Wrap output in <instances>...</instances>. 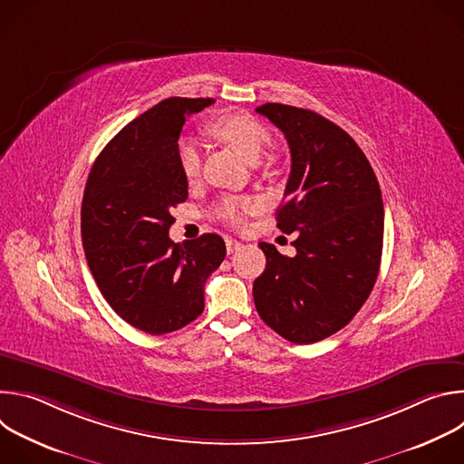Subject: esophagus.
<instances>
[{
  "mask_svg": "<svg viewBox=\"0 0 464 464\" xmlns=\"http://www.w3.org/2000/svg\"><path fill=\"white\" fill-rule=\"evenodd\" d=\"M242 247V244L238 242V240H235V238H226V249H227V253H235V251H238Z\"/></svg>",
  "mask_w": 464,
  "mask_h": 464,
  "instance_id": "esophagus-1",
  "label": "esophagus"
}]
</instances>
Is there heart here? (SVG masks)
<instances>
[{"mask_svg": "<svg viewBox=\"0 0 464 464\" xmlns=\"http://www.w3.org/2000/svg\"><path fill=\"white\" fill-rule=\"evenodd\" d=\"M211 131L231 145L235 150H238L249 163H256L264 154H266L268 147L272 145V134L270 130L264 126L258 119L247 115V113H227L220 117L217 122H213ZM178 161L181 174L187 181H196L202 172V149L196 140H181L178 145ZM256 200L249 196H231L224 198V200L215 208V217L224 220L231 226H240L244 220V215L256 209Z\"/></svg>", "mask_w": 464, "mask_h": 464, "instance_id": "heart-1", "label": "heart"}]
</instances>
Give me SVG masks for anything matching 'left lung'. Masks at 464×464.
Returning <instances> with one entry per match:
<instances>
[{"label": "left lung", "instance_id": "obj_1", "mask_svg": "<svg viewBox=\"0 0 464 464\" xmlns=\"http://www.w3.org/2000/svg\"><path fill=\"white\" fill-rule=\"evenodd\" d=\"M256 111L290 147L277 227L297 238L295 256L258 244L266 270L253 283L255 306L279 336L308 345L336 334L372 292L383 246L382 192L362 149L333 121L279 102Z\"/></svg>", "mask_w": 464, "mask_h": 464}]
</instances>
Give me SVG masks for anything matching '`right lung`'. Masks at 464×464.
Masks as SVG:
<instances>
[{
  "instance_id": "add662e5",
  "label": "right lung",
  "mask_w": 464,
  "mask_h": 464,
  "mask_svg": "<svg viewBox=\"0 0 464 464\" xmlns=\"http://www.w3.org/2000/svg\"><path fill=\"white\" fill-rule=\"evenodd\" d=\"M213 102L161 101L102 149L86 181L81 231L92 276L115 314L152 336L204 312V285L226 256L215 233L169 238L172 209L188 192L178 161L181 128Z\"/></svg>"
}]
</instances>
